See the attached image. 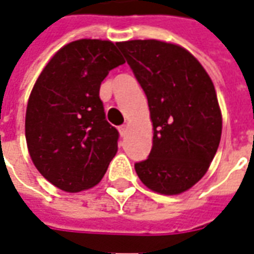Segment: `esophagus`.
Listing matches in <instances>:
<instances>
[{
  "label": "esophagus",
  "instance_id": "1",
  "mask_svg": "<svg viewBox=\"0 0 254 254\" xmlns=\"http://www.w3.org/2000/svg\"><path fill=\"white\" fill-rule=\"evenodd\" d=\"M118 130H120V134H121L122 137H124V136H125L127 132V125H122V127H120V129H118Z\"/></svg>",
  "mask_w": 254,
  "mask_h": 254
}]
</instances>
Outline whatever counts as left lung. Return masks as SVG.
Masks as SVG:
<instances>
[{
  "label": "left lung",
  "instance_id": "1",
  "mask_svg": "<svg viewBox=\"0 0 254 254\" xmlns=\"http://www.w3.org/2000/svg\"><path fill=\"white\" fill-rule=\"evenodd\" d=\"M147 95L154 127L138 178L160 194H180L207 173L222 136V113L211 77L187 49L156 41L117 43Z\"/></svg>",
  "mask_w": 254,
  "mask_h": 254
}]
</instances>
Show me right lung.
<instances>
[{"label": "right lung", "instance_id": "1", "mask_svg": "<svg viewBox=\"0 0 254 254\" xmlns=\"http://www.w3.org/2000/svg\"><path fill=\"white\" fill-rule=\"evenodd\" d=\"M125 63L110 41L80 39L60 49L31 91L25 140L34 165L54 187L76 193L99 184L118 149L100 84Z\"/></svg>", "mask_w": 254, "mask_h": 254}]
</instances>
